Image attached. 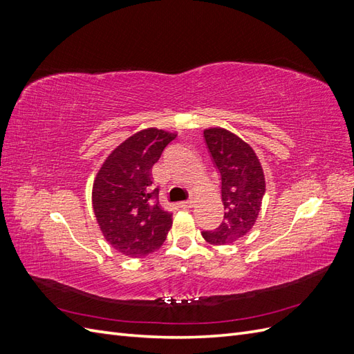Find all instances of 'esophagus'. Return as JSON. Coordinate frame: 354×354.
Segmentation results:
<instances>
[{
    "label": "esophagus",
    "instance_id": "1",
    "mask_svg": "<svg viewBox=\"0 0 354 354\" xmlns=\"http://www.w3.org/2000/svg\"><path fill=\"white\" fill-rule=\"evenodd\" d=\"M180 205V208H185V209H189V208H192L194 207V201L192 199H187V201H183V202H180L178 203Z\"/></svg>",
    "mask_w": 354,
    "mask_h": 354
}]
</instances>
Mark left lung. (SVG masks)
Segmentation results:
<instances>
[{"instance_id":"8db88e82","label":"left lung","mask_w":354,"mask_h":354,"mask_svg":"<svg viewBox=\"0 0 354 354\" xmlns=\"http://www.w3.org/2000/svg\"><path fill=\"white\" fill-rule=\"evenodd\" d=\"M203 138L220 176L224 217L202 236L212 245H229L245 236L259 217L266 192L263 168L252 147L233 133L208 128Z\"/></svg>"}]
</instances>
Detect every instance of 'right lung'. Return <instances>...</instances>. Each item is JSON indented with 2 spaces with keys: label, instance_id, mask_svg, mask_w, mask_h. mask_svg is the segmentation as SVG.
Returning a JSON list of instances; mask_svg holds the SVG:
<instances>
[{
  "label": "right lung",
  "instance_id": "add662e5",
  "mask_svg": "<svg viewBox=\"0 0 354 354\" xmlns=\"http://www.w3.org/2000/svg\"><path fill=\"white\" fill-rule=\"evenodd\" d=\"M177 134L138 131L104 160L93 185V208L103 236L116 251L145 257L167 239L173 214L159 207L152 167Z\"/></svg>",
  "mask_w": 354,
  "mask_h": 354
}]
</instances>
